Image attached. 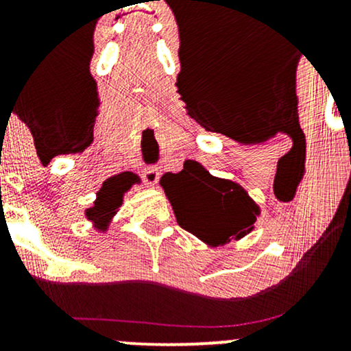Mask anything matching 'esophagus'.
<instances>
[{"label":"esophagus","instance_id":"obj_1","mask_svg":"<svg viewBox=\"0 0 351 351\" xmlns=\"http://www.w3.org/2000/svg\"><path fill=\"white\" fill-rule=\"evenodd\" d=\"M143 180H145V183H147V186L155 188L156 183H158V180H160V171L156 170V168H153V167L145 168Z\"/></svg>","mask_w":351,"mask_h":351}]
</instances>
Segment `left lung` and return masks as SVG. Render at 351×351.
Listing matches in <instances>:
<instances>
[{
  "label": "left lung",
  "mask_w": 351,
  "mask_h": 351,
  "mask_svg": "<svg viewBox=\"0 0 351 351\" xmlns=\"http://www.w3.org/2000/svg\"><path fill=\"white\" fill-rule=\"evenodd\" d=\"M160 184L180 226L211 247L249 234L261 215L241 184L216 178L193 160L184 162L180 173L163 175Z\"/></svg>",
  "instance_id": "left-lung-1"
}]
</instances>
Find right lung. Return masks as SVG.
Here are the masks:
<instances>
[{
  "instance_id": "add662e5",
  "label": "right lung",
  "mask_w": 351,
  "mask_h": 351,
  "mask_svg": "<svg viewBox=\"0 0 351 351\" xmlns=\"http://www.w3.org/2000/svg\"><path fill=\"white\" fill-rule=\"evenodd\" d=\"M132 183L134 181L127 173H120L104 181L97 198L94 201V206L86 209V217L94 224L95 229L107 231L119 208L122 206L123 195L130 189Z\"/></svg>"
}]
</instances>
